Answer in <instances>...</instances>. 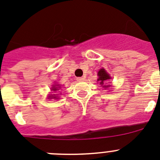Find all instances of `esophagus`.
Segmentation results:
<instances>
[{"label":"esophagus","mask_w":160,"mask_h":160,"mask_svg":"<svg viewBox=\"0 0 160 160\" xmlns=\"http://www.w3.org/2000/svg\"><path fill=\"white\" fill-rule=\"evenodd\" d=\"M85 80V77H78L77 78V81L78 82H82Z\"/></svg>","instance_id":"esophagus-1"}]
</instances>
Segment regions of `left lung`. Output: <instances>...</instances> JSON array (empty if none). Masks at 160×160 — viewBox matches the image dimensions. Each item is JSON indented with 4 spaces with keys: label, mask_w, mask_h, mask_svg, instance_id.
Listing matches in <instances>:
<instances>
[{
    "label": "left lung",
    "mask_w": 160,
    "mask_h": 160,
    "mask_svg": "<svg viewBox=\"0 0 160 160\" xmlns=\"http://www.w3.org/2000/svg\"><path fill=\"white\" fill-rule=\"evenodd\" d=\"M98 78L97 81L99 82V83L103 88L107 89L111 87V85H107V82L111 78L110 74H108V73L106 71L105 69H103V68L100 69L99 71L98 72Z\"/></svg>",
    "instance_id": "left-lung-1"
}]
</instances>
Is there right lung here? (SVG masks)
Listing matches in <instances>:
<instances>
[{"mask_svg": "<svg viewBox=\"0 0 160 160\" xmlns=\"http://www.w3.org/2000/svg\"><path fill=\"white\" fill-rule=\"evenodd\" d=\"M59 88H60V85L58 84H56V85H53V87L51 88V90H53V91H56V90H58ZM48 98H55V99H58V96H56V94H53V95H49Z\"/></svg>", "mask_w": 160, "mask_h": 160, "instance_id": "1", "label": "right lung"}]
</instances>
